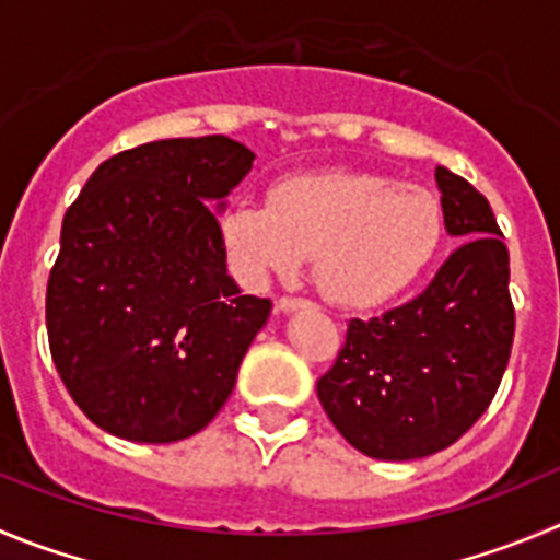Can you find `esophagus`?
<instances>
[{"label": "esophagus", "mask_w": 560, "mask_h": 560, "mask_svg": "<svg viewBox=\"0 0 560 560\" xmlns=\"http://www.w3.org/2000/svg\"><path fill=\"white\" fill-rule=\"evenodd\" d=\"M304 306H310V301H306V298H292V295H284V298H279V301H276V310L279 312H295V310H304Z\"/></svg>", "instance_id": "1"}]
</instances>
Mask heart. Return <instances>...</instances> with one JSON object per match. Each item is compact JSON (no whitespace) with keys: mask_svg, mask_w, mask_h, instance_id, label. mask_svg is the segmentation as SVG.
<instances>
[{"mask_svg":"<svg viewBox=\"0 0 560 560\" xmlns=\"http://www.w3.org/2000/svg\"><path fill=\"white\" fill-rule=\"evenodd\" d=\"M223 245L248 279L295 276L317 259L328 301L370 310L422 279L445 240L442 203L395 176L323 171L281 179L265 203H237L221 221Z\"/></svg>","mask_w":560,"mask_h":560,"instance_id":"1","label":"heart"}]
</instances>
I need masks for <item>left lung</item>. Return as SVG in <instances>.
<instances>
[{"label":"left lung","instance_id":"8db88e82","mask_svg":"<svg viewBox=\"0 0 560 560\" xmlns=\"http://www.w3.org/2000/svg\"><path fill=\"white\" fill-rule=\"evenodd\" d=\"M447 234L462 240L425 292L348 323L317 398L359 453L411 462L445 451L489 409L514 342L509 248L492 207L436 168Z\"/></svg>","mask_w":560,"mask_h":560}]
</instances>
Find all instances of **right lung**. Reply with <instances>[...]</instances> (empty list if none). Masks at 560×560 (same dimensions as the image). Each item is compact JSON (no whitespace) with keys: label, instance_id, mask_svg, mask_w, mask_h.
Wrapping results in <instances>:
<instances>
[{"label":"right lung","instance_id":"1","mask_svg":"<svg viewBox=\"0 0 560 560\" xmlns=\"http://www.w3.org/2000/svg\"><path fill=\"white\" fill-rule=\"evenodd\" d=\"M254 165L226 135L109 156L62 218L46 331L68 395L113 436L165 445L223 409L270 317L240 295L215 212Z\"/></svg>","mask_w":560,"mask_h":560}]
</instances>
